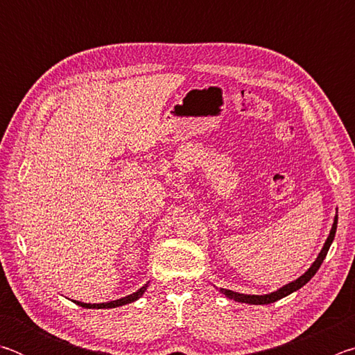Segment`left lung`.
<instances>
[{
	"instance_id": "left-lung-1",
	"label": "left lung",
	"mask_w": 355,
	"mask_h": 355,
	"mask_svg": "<svg viewBox=\"0 0 355 355\" xmlns=\"http://www.w3.org/2000/svg\"><path fill=\"white\" fill-rule=\"evenodd\" d=\"M336 224H338V214H335V219H334V224H332V230H330L329 236L326 239V243H324L322 249L320 252V255L316 257V260L313 261V264L305 271L302 275H300L299 279L290 282V284H286L285 286L279 288L277 291H272L269 294H261V296H258V294H243V293H236V291H232V290H225V288H220V293L224 294L225 297L228 299H233L236 300V302H243V304H254V305H266V304H272L275 302V300H279L282 297L288 296V294H291L294 291H297L299 288H302L305 284H309L310 279L313 277V275L316 274L318 269H320V266L324 261V258H326L327 252H329V248L330 244H332L334 238H335V232H336Z\"/></svg>"
}]
</instances>
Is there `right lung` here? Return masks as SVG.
Here are the masks:
<instances>
[{
  "instance_id": "right-lung-1",
  "label": "right lung",
  "mask_w": 355,
  "mask_h": 355,
  "mask_svg": "<svg viewBox=\"0 0 355 355\" xmlns=\"http://www.w3.org/2000/svg\"><path fill=\"white\" fill-rule=\"evenodd\" d=\"M148 284L144 285L142 288H139L136 293L133 294H128V296H125L122 299H116V300H110V302H101V304H84V302H80V300H73L75 304L80 305V307H84V309H116V307H120V305H125V304H131L135 302V300L139 299L144 293H146Z\"/></svg>"
}]
</instances>
